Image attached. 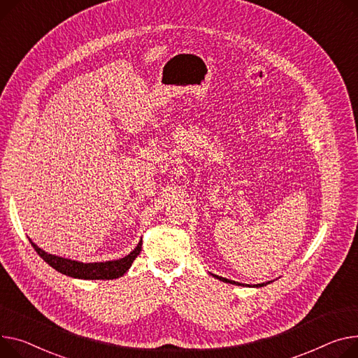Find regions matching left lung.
Here are the masks:
<instances>
[{
  "label": "left lung",
  "mask_w": 358,
  "mask_h": 358,
  "mask_svg": "<svg viewBox=\"0 0 358 358\" xmlns=\"http://www.w3.org/2000/svg\"><path fill=\"white\" fill-rule=\"evenodd\" d=\"M214 278H217L219 280L222 282H226V283H231V285H237V287H250V288H260V287H265V285L271 283L272 280L269 282H264V283H257V285H248V283H241V282H234V280H230V279H226V278H222V276H217V275H213Z\"/></svg>",
  "instance_id": "obj_1"
}]
</instances>
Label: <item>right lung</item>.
<instances>
[{
  "label": "right lung",
  "mask_w": 358,
  "mask_h": 358,
  "mask_svg": "<svg viewBox=\"0 0 358 358\" xmlns=\"http://www.w3.org/2000/svg\"><path fill=\"white\" fill-rule=\"evenodd\" d=\"M29 241L34 250L38 253V256L47 262L53 269L57 272L67 275L70 278H76V279H116L121 278L127 271L131 268L134 264L135 257L139 255L141 248H142V239L136 245V248L127 255L125 257L116 259V260H106V262H93V264H83V262L79 260H71L66 259L62 256H56L52 253H47L43 249H40L31 239L29 237Z\"/></svg>",
  "instance_id": "right-lung-1"
}]
</instances>
